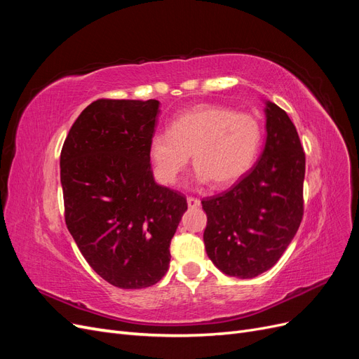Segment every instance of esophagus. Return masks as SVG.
I'll return each mask as SVG.
<instances>
[{"label": "esophagus", "instance_id": "esophagus-1", "mask_svg": "<svg viewBox=\"0 0 359 359\" xmlns=\"http://www.w3.org/2000/svg\"><path fill=\"white\" fill-rule=\"evenodd\" d=\"M187 205L189 208H198L201 205V201L198 198H187Z\"/></svg>", "mask_w": 359, "mask_h": 359}]
</instances>
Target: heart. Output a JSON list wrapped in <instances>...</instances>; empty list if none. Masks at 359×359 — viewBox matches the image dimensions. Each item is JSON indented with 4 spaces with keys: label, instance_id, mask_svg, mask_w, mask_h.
Returning a JSON list of instances; mask_svg holds the SVG:
<instances>
[{
    "label": "heart",
    "instance_id": "heart-1",
    "mask_svg": "<svg viewBox=\"0 0 359 359\" xmlns=\"http://www.w3.org/2000/svg\"><path fill=\"white\" fill-rule=\"evenodd\" d=\"M262 144V127L250 114L219 104H199L178 115L170 132L154 133L148 156L161 184H175L190 161L196 181L229 187L255 165Z\"/></svg>",
    "mask_w": 359,
    "mask_h": 359
}]
</instances>
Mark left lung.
I'll return each mask as SVG.
<instances>
[{"label":"left lung","mask_w":359,"mask_h":359,"mask_svg":"<svg viewBox=\"0 0 359 359\" xmlns=\"http://www.w3.org/2000/svg\"><path fill=\"white\" fill-rule=\"evenodd\" d=\"M266 142L256 165L235 186L202 201L206 255L222 273L253 278L273 268L295 236L304 214L306 154L295 126L265 103Z\"/></svg>","instance_id":"1"}]
</instances>
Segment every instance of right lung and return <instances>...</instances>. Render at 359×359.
I'll return each mask as SVG.
<instances>
[{"mask_svg":"<svg viewBox=\"0 0 359 359\" xmlns=\"http://www.w3.org/2000/svg\"><path fill=\"white\" fill-rule=\"evenodd\" d=\"M157 100L100 99L86 106L61 149L66 224L90 266L121 289L156 285L168 273L184 194L158 186L148 144Z\"/></svg>","mask_w":359,"mask_h":359,"instance_id":"1","label":"right lung"}]
</instances>
